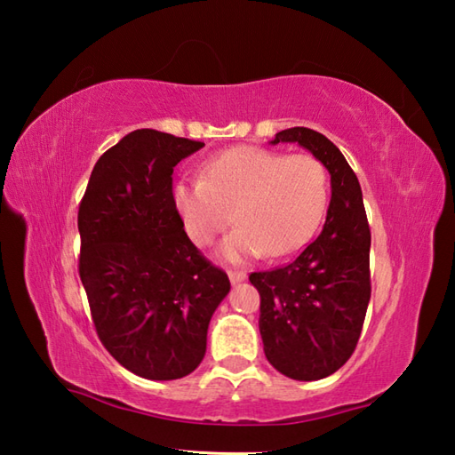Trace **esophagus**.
<instances>
[{"label": "esophagus", "mask_w": 455, "mask_h": 455, "mask_svg": "<svg viewBox=\"0 0 455 455\" xmlns=\"http://www.w3.org/2000/svg\"><path fill=\"white\" fill-rule=\"evenodd\" d=\"M228 279H230V283L236 285L240 282H244L246 274L244 272H236V269H228Z\"/></svg>", "instance_id": "esophagus-1"}]
</instances>
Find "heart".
Returning a JSON list of instances; mask_svg holds the SVG:
<instances>
[{
  "label": "heart",
  "instance_id": "b5f03b06",
  "mask_svg": "<svg viewBox=\"0 0 455 455\" xmlns=\"http://www.w3.org/2000/svg\"><path fill=\"white\" fill-rule=\"evenodd\" d=\"M172 201L197 246L211 244L233 212L238 227L222 240V258H279L307 244L321 225L328 176L311 154L235 147L203 164L201 180L173 183Z\"/></svg>",
  "mask_w": 455,
  "mask_h": 455
}]
</instances>
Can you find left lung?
I'll return each mask as SVG.
<instances>
[{"instance_id": "8db88e82", "label": "left lung", "mask_w": 455, "mask_h": 455, "mask_svg": "<svg viewBox=\"0 0 455 455\" xmlns=\"http://www.w3.org/2000/svg\"><path fill=\"white\" fill-rule=\"evenodd\" d=\"M297 142L331 173L323 233L291 264L250 274L259 293V334L267 362L297 381H316L350 360L371 297L362 188L344 154L324 134L285 129L272 144Z\"/></svg>"}]
</instances>
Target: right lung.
Masks as SVG:
<instances>
[{
	"label": "right lung",
	"instance_id": "add662e5",
	"mask_svg": "<svg viewBox=\"0 0 455 455\" xmlns=\"http://www.w3.org/2000/svg\"><path fill=\"white\" fill-rule=\"evenodd\" d=\"M205 147L154 129L123 137L93 166L78 211L80 277L100 340L152 381L189 375L230 282L193 246L172 201L176 164Z\"/></svg>",
	"mask_w": 455,
	"mask_h": 455
}]
</instances>
